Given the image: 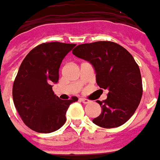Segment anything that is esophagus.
<instances>
[{
	"mask_svg": "<svg viewBox=\"0 0 160 160\" xmlns=\"http://www.w3.org/2000/svg\"><path fill=\"white\" fill-rule=\"evenodd\" d=\"M80 102H83L84 104H88V103L90 102L91 101H90V100H88V99L81 98V99H80Z\"/></svg>",
	"mask_w": 160,
	"mask_h": 160,
	"instance_id": "esophagus-1",
	"label": "esophagus"
}]
</instances>
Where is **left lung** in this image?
<instances>
[{"label": "left lung", "instance_id": "left-lung-1", "mask_svg": "<svg viewBox=\"0 0 160 160\" xmlns=\"http://www.w3.org/2000/svg\"><path fill=\"white\" fill-rule=\"evenodd\" d=\"M72 53L94 66L97 85L108 91L106 100L96 101L102 113L93 122L106 129L125 123L138 107L143 94L139 66L132 55L110 41L80 44Z\"/></svg>", "mask_w": 160, "mask_h": 160}]
</instances>
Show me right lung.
Instances as JSON below:
<instances>
[{
	"label": "right lung",
	"mask_w": 160,
	"mask_h": 160,
	"mask_svg": "<svg viewBox=\"0 0 160 160\" xmlns=\"http://www.w3.org/2000/svg\"><path fill=\"white\" fill-rule=\"evenodd\" d=\"M74 43L51 42L36 46L21 64L14 84L13 101L22 122L39 133L58 130L66 121L68 107L78 101L76 96L63 101L52 91L58 81L63 58Z\"/></svg>",
	"instance_id": "1"
}]
</instances>
